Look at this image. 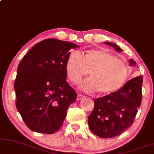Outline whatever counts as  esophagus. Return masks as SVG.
<instances>
[{"label":"esophagus","mask_w":154,"mask_h":154,"mask_svg":"<svg viewBox=\"0 0 154 154\" xmlns=\"http://www.w3.org/2000/svg\"><path fill=\"white\" fill-rule=\"evenodd\" d=\"M85 97H86L85 96L82 95V94H78V95H77V101H79V100L83 99V98H85Z\"/></svg>","instance_id":"obj_1"}]
</instances>
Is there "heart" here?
Here are the masks:
<instances>
[{
	"label": "heart",
	"instance_id": "b5f03b06",
	"mask_svg": "<svg viewBox=\"0 0 154 154\" xmlns=\"http://www.w3.org/2000/svg\"><path fill=\"white\" fill-rule=\"evenodd\" d=\"M66 70L72 84H78L89 73L91 77L82 84L87 91L98 90L108 94L118 89L128 78L129 70L123 61L103 50H90L82 55L72 51L67 61Z\"/></svg>",
	"mask_w": 154,
	"mask_h": 154
}]
</instances>
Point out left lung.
Here are the masks:
<instances>
[{"label":"left lung","instance_id":"8db88e82","mask_svg":"<svg viewBox=\"0 0 154 154\" xmlns=\"http://www.w3.org/2000/svg\"><path fill=\"white\" fill-rule=\"evenodd\" d=\"M118 52L122 50L116 44L105 42ZM130 65L136 63L130 59ZM143 78L137 76L127 82L117 91L94 99L93 111L88 118L90 130L101 138H112L120 135L134 122L140 107Z\"/></svg>","mask_w":154,"mask_h":154}]
</instances>
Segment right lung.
<instances>
[{
  "instance_id": "1",
  "label": "right lung",
  "mask_w": 154,
  "mask_h": 154,
  "mask_svg": "<svg viewBox=\"0 0 154 154\" xmlns=\"http://www.w3.org/2000/svg\"><path fill=\"white\" fill-rule=\"evenodd\" d=\"M73 43L55 38L34 45L17 67L14 84L16 108L31 130L53 134L62 126L77 94L66 82L67 61Z\"/></svg>"
}]
</instances>
